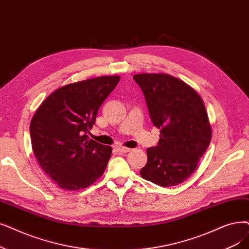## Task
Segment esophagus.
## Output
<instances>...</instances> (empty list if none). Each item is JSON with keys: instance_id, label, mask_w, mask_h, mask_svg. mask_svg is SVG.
<instances>
[{"instance_id": "34e87169", "label": "esophagus", "mask_w": 249, "mask_h": 249, "mask_svg": "<svg viewBox=\"0 0 249 249\" xmlns=\"http://www.w3.org/2000/svg\"><path fill=\"white\" fill-rule=\"evenodd\" d=\"M117 149L120 151V153H128V151H130L131 148L126 147V146H122V145H119L117 146Z\"/></svg>"}]
</instances>
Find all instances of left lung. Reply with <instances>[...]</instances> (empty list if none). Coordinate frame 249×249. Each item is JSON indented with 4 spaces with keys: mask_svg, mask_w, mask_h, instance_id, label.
<instances>
[{
    "mask_svg": "<svg viewBox=\"0 0 249 249\" xmlns=\"http://www.w3.org/2000/svg\"><path fill=\"white\" fill-rule=\"evenodd\" d=\"M150 120L160 129L157 146L148 147L140 175L163 187L178 185L196 169L209 147L212 128L197 92L167 74H136Z\"/></svg>",
    "mask_w": 249,
    "mask_h": 249,
    "instance_id": "obj_1",
    "label": "left lung"
}]
</instances>
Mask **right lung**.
<instances>
[{
  "label": "right lung",
  "instance_id": "add662e5",
  "mask_svg": "<svg viewBox=\"0 0 249 249\" xmlns=\"http://www.w3.org/2000/svg\"><path fill=\"white\" fill-rule=\"evenodd\" d=\"M119 80V76H101L65 85L51 93L32 117V149L39 166L59 187L86 188L104 174L112 147L88 134Z\"/></svg>",
  "mask_w": 249,
  "mask_h": 249
}]
</instances>
